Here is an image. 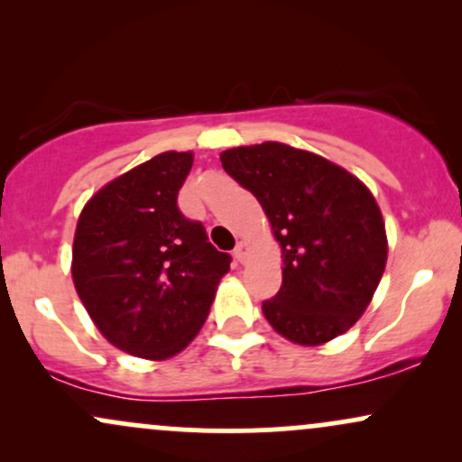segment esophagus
Masks as SVG:
<instances>
[{"label":"esophagus","instance_id":"34e87169","mask_svg":"<svg viewBox=\"0 0 462 462\" xmlns=\"http://www.w3.org/2000/svg\"><path fill=\"white\" fill-rule=\"evenodd\" d=\"M245 254H247V243L245 241H238L236 247H235V258L238 263L245 261Z\"/></svg>","mask_w":462,"mask_h":462}]
</instances>
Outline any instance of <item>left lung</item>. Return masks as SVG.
Instances as JSON below:
<instances>
[{
	"label": "left lung",
	"instance_id": "8db88e82",
	"mask_svg": "<svg viewBox=\"0 0 462 462\" xmlns=\"http://www.w3.org/2000/svg\"><path fill=\"white\" fill-rule=\"evenodd\" d=\"M226 173L261 201L282 247V286L264 319L289 341L321 346L347 332L386 264L383 213L343 167L284 143L221 153Z\"/></svg>",
	"mask_w": 462,
	"mask_h": 462
}]
</instances>
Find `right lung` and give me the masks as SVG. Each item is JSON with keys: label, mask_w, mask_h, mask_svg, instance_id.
Segmentation results:
<instances>
[{"label": "right lung", "mask_w": 462, "mask_h": 462, "mask_svg": "<svg viewBox=\"0 0 462 462\" xmlns=\"http://www.w3.org/2000/svg\"><path fill=\"white\" fill-rule=\"evenodd\" d=\"M193 153L164 152L88 199L73 238V284L97 330L132 356L182 352L204 326L232 256L180 213Z\"/></svg>", "instance_id": "obj_1"}]
</instances>
